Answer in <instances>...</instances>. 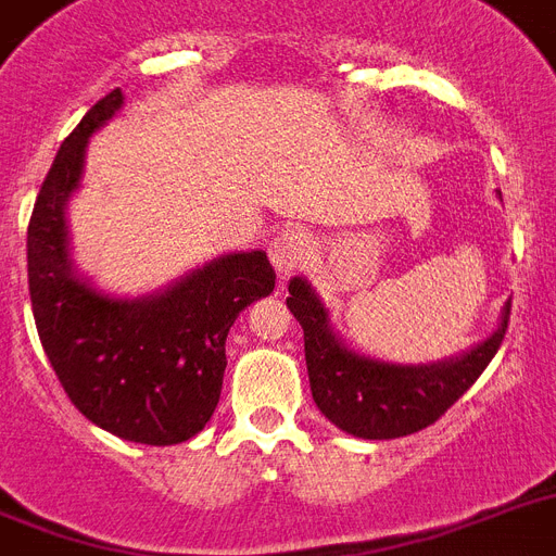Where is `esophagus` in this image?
I'll use <instances>...</instances> for the list:
<instances>
[{
	"mask_svg": "<svg viewBox=\"0 0 556 556\" xmlns=\"http://www.w3.org/2000/svg\"><path fill=\"white\" fill-rule=\"evenodd\" d=\"M314 251L312 236L300 230V227H286V230H279L268 244V256L274 262V268L279 274H294L308 262Z\"/></svg>",
	"mask_w": 556,
	"mask_h": 556,
	"instance_id": "1",
	"label": "esophagus"
}]
</instances>
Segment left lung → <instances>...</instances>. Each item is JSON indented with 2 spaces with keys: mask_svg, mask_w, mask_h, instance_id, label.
<instances>
[{
  "mask_svg": "<svg viewBox=\"0 0 556 556\" xmlns=\"http://www.w3.org/2000/svg\"><path fill=\"white\" fill-rule=\"evenodd\" d=\"M288 308L303 326L314 404L334 427L371 441L401 439L439 421L491 364L510 317V303H505L500 329L462 357L401 366L352 352L331 331L326 305L303 277L288 282Z\"/></svg>",
  "mask_w": 556,
  "mask_h": 556,
  "instance_id": "obj_1",
  "label": "left lung"
}]
</instances>
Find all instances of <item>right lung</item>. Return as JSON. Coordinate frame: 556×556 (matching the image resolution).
Returning <instances> with one entry per match:
<instances>
[{"label": "right lung", "mask_w": 556, "mask_h": 556, "mask_svg": "<svg viewBox=\"0 0 556 556\" xmlns=\"http://www.w3.org/2000/svg\"><path fill=\"white\" fill-rule=\"evenodd\" d=\"M121 89L63 141L28 225L34 323L65 395L100 430L167 447L204 430L225 380V340L242 308L274 291L265 251L227 253L159 294L121 300L77 277L65 204L80 187L91 132L115 117Z\"/></svg>", "instance_id": "obj_1"}]
</instances>
